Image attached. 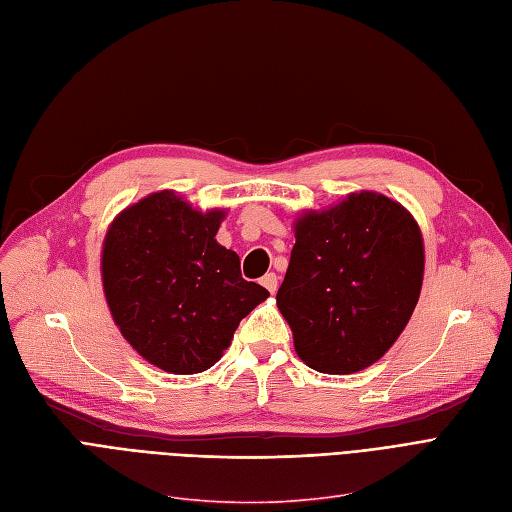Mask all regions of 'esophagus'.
<instances>
[{
    "mask_svg": "<svg viewBox=\"0 0 512 512\" xmlns=\"http://www.w3.org/2000/svg\"><path fill=\"white\" fill-rule=\"evenodd\" d=\"M261 285L266 287L270 293H276V289H278V276L274 274V272H270V274H266L261 278Z\"/></svg>",
    "mask_w": 512,
    "mask_h": 512,
    "instance_id": "esophagus-1",
    "label": "esophagus"
}]
</instances>
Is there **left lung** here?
Returning a JSON list of instances; mask_svg holds the SVG:
<instances>
[{"instance_id": "1", "label": "left lung", "mask_w": 512, "mask_h": 512, "mask_svg": "<svg viewBox=\"0 0 512 512\" xmlns=\"http://www.w3.org/2000/svg\"><path fill=\"white\" fill-rule=\"evenodd\" d=\"M295 246L276 306L297 356L329 375L363 371L392 348L418 306L424 238L407 208L352 192L293 221Z\"/></svg>"}]
</instances>
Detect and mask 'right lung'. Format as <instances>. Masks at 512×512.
I'll return each mask as SVG.
<instances>
[{"mask_svg": "<svg viewBox=\"0 0 512 512\" xmlns=\"http://www.w3.org/2000/svg\"><path fill=\"white\" fill-rule=\"evenodd\" d=\"M225 215L160 189L107 227L101 280L113 323L132 350L166 373L211 369L240 320L270 297L240 276L238 255L217 242Z\"/></svg>", "mask_w": 512, "mask_h": 512, "instance_id": "1", "label": "right lung"}]
</instances>
